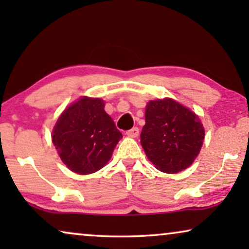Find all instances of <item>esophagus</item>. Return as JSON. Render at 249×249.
<instances>
[{
	"mask_svg": "<svg viewBox=\"0 0 249 249\" xmlns=\"http://www.w3.org/2000/svg\"><path fill=\"white\" fill-rule=\"evenodd\" d=\"M125 135H127L128 137H131V138L138 137V135H139V129H138L137 127L132 128V129H130V130H128L127 132H125Z\"/></svg>",
	"mask_w": 249,
	"mask_h": 249,
	"instance_id": "obj_1",
	"label": "esophagus"
}]
</instances>
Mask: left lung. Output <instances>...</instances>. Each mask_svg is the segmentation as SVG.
<instances>
[{"label": "left lung", "instance_id": "obj_1", "mask_svg": "<svg viewBox=\"0 0 249 249\" xmlns=\"http://www.w3.org/2000/svg\"><path fill=\"white\" fill-rule=\"evenodd\" d=\"M204 136L198 115L173 98H158L146 104L141 144L160 171L178 173L189 168L199 154Z\"/></svg>", "mask_w": 249, "mask_h": 249}]
</instances>
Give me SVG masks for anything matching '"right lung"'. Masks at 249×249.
I'll return each instance as SVG.
<instances>
[{
	"label": "right lung",
	"instance_id": "add662e5",
	"mask_svg": "<svg viewBox=\"0 0 249 249\" xmlns=\"http://www.w3.org/2000/svg\"><path fill=\"white\" fill-rule=\"evenodd\" d=\"M102 98L81 96L64 108L52 131V142L70 171L90 175L104 168L122 134L104 110Z\"/></svg>",
	"mask_w": 249,
	"mask_h": 249
}]
</instances>
